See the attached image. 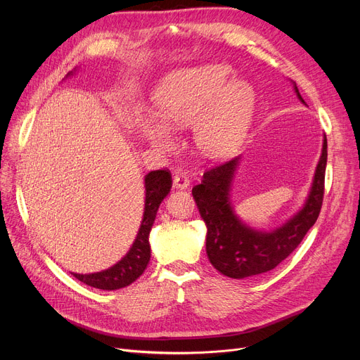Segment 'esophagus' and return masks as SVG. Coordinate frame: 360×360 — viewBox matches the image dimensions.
Segmentation results:
<instances>
[{"mask_svg": "<svg viewBox=\"0 0 360 360\" xmlns=\"http://www.w3.org/2000/svg\"><path fill=\"white\" fill-rule=\"evenodd\" d=\"M174 185L176 188H181V190H185V188L190 186V178H188V175L185 172H176L175 176H174Z\"/></svg>", "mask_w": 360, "mask_h": 360, "instance_id": "esophagus-1", "label": "esophagus"}]
</instances>
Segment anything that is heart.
Returning a JSON list of instances; mask_svg holds the SVG:
<instances>
[{"instance_id":"1","label":"heart","mask_w":360,"mask_h":360,"mask_svg":"<svg viewBox=\"0 0 360 360\" xmlns=\"http://www.w3.org/2000/svg\"><path fill=\"white\" fill-rule=\"evenodd\" d=\"M231 70L207 65L178 71L156 91L158 118L172 131L194 124V137L202 153L221 159L231 156L247 136L254 109L252 90L231 84ZM148 139L160 148L172 140L162 128L150 127Z\"/></svg>"}]
</instances>
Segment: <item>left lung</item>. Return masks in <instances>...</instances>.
Listing matches in <instances>:
<instances>
[{"mask_svg":"<svg viewBox=\"0 0 360 360\" xmlns=\"http://www.w3.org/2000/svg\"><path fill=\"white\" fill-rule=\"evenodd\" d=\"M295 89L304 102L297 87ZM236 165L238 159H232L207 169L201 182L193 188V197L207 224L205 250L213 267L228 277L243 278L276 269L315 224L324 200L327 139L305 207L285 226L269 233L247 228L233 214L229 188Z\"/></svg>","mask_w":360,"mask_h":360,"instance_id":"1","label":"left lung"}]
</instances>
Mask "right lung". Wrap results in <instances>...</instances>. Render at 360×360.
<instances>
[{
	"label": "right lung",
	"instance_id": "add662e5",
	"mask_svg": "<svg viewBox=\"0 0 360 360\" xmlns=\"http://www.w3.org/2000/svg\"><path fill=\"white\" fill-rule=\"evenodd\" d=\"M146 184V205L144 217L137 233L136 242L132 243L128 254L115 266L93 274H72L75 278L91 288L103 290H117L136 281L147 269L150 261L148 233L156 219V213L163 198L172 188V175L167 169L151 170L144 179Z\"/></svg>",
	"mask_w": 360,
	"mask_h": 360
}]
</instances>
